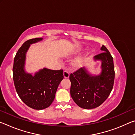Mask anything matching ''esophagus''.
I'll use <instances>...</instances> for the list:
<instances>
[{
  "mask_svg": "<svg viewBox=\"0 0 135 135\" xmlns=\"http://www.w3.org/2000/svg\"><path fill=\"white\" fill-rule=\"evenodd\" d=\"M69 76H70V74H69V73L67 71H66V70L64 71V77L65 78H66V79L68 78V77H69Z\"/></svg>",
  "mask_w": 135,
  "mask_h": 135,
  "instance_id": "obj_1",
  "label": "esophagus"
}]
</instances>
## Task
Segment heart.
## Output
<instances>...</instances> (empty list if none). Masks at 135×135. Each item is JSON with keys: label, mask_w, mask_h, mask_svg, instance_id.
<instances>
[{"label": "heart", "mask_w": 135, "mask_h": 135, "mask_svg": "<svg viewBox=\"0 0 135 135\" xmlns=\"http://www.w3.org/2000/svg\"><path fill=\"white\" fill-rule=\"evenodd\" d=\"M81 62V59H77V60H76V61H74V64L75 65H79V64H80V62Z\"/></svg>", "instance_id": "b5f03b06"}]
</instances>
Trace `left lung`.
Listing matches in <instances>:
<instances>
[{"label": "left lung", "instance_id": "left-lung-1", "mask_svg": "<svg viewBox=\"0 0 135 135\" xmlns=\"http://www.w3.org/2000/svg\"><path fill=\"white\" fill-rule=\"evenodd\" d=\"M103 52L93 59L101 61V72L92 75L85 67L80 68L70 75L71 83V97L77 105L84 109H93L100 106L110 94L115 77L113 58L108 50L102 45Z\"/></svg>", "mask_w": 135, "mask_h": 135}]
</instances>
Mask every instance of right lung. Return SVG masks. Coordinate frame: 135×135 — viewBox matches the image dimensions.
<instances>
[{"instance_id": "obj_1", "label": "right lung", "mask_w": 135, "mask_h": 135, "mask_svg": "<svg viewBox=\"0 0 135 135\" xmlns=\"http://www.w3.org/2000/svg\"><path fill=\"white\" fill-rule=\"evenodd\" d=\"M42 40L43 38H35L24 42L15 56L12 70L13 82L19 97L27 106L37 110L51 105L59 84L64 79L62 70L44 68L34 76L25 70L26 53L30 45Z\"/></svg>"}]
</instances>
